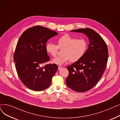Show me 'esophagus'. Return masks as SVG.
I'll return each mask as SVG.
<instances>
[{"mask_svg": "<svg viewBox=\"0 0 120 120\" xmlns=\"http://www.w3.org/2000/svg\"><path fill=\"white\" fill-rule=\"evenodd\" d=\"M62 68L61 67H60V66H59V67H58V70L59 71V70H61Z\"/></svg>", "mask_w": 120, "mask_h": 120, "instance_id": "1", "label": "esophagus"}]
</instances>
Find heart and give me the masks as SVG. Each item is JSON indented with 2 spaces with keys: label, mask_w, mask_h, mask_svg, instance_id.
<instances>
[{
  "label": "heart",
  "mask_w": 120,
  "mask_h": 120,
  "mask_svg": "<svg viewBox=\"0 0 120 120\" xmlns=\"http://www.w3.org/2000/svg\"><path fill=\"white\" fill-rule=\"evenodd\" d=\"M57 46L51 42L48 43L46 46L47 52L55 57L58 52V48L63 49L62 55L54 58L52 62L58 65H62L67 62H72L79 60L84 55L87 49V43L84 39H76L68 34H64L58 39Z\"/></svg>",
  "instance_id": "obj_1"
}]
</instances>
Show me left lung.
Wrapping results in <instances>:
<instances>
[{"instance_id":"8db88e82","label":"left lung","mask_w":120,"mask_h":120,"mask_svg":"<svg viewBox=\"0 0 120 120\" xmlns=\"http://www.w3.org/2000/svg\"><path fill=\"white\" fill-rule=\"evenodd\" d=\"M71 31L86 34L89 45L84 55L67 68L68 75L66 82L71 90L83 92L91 89L101 78L109 56L108 49L102 37L90 29H79Z\"/></svg>"}]
</instances>
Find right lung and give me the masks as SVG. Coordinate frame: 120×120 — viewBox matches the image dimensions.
Here are the masks:
<instances>
[{
  "instance_id": "add662e5",
  "label": "right lung",
  "mask_w": 120,
  "mask_h": 120,
  "mask_svg": "<svg viewBox=\"0 0 120 120\" xmlns=\"http://www.w3.org/2000/svg\"><path fill=\"white\" fill-rule=\"evenodd\" d=\"M57 34L49 29L36 26L25 31L19 39L14 59L19 77L29 89L39 91L50 85L58 66L43 64L50 59L46 49V43Z\"/></svg>"
}]
</instances>
